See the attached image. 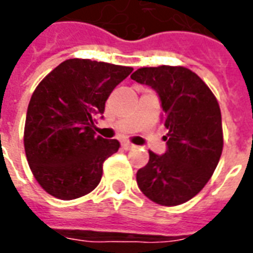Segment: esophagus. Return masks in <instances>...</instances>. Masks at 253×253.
<instances>
[{
  "instance_id": "34e87169",
  "label": "esophagus",
  "mask_w": 253,
  "mask_h": 253,
  "mask_svg": "<svg viewBox=\"0 0 253 253\" xmlns=\"http://www.w3.org/2000/svg\"><path fill=\"white\" fill-rule=\"evenodd\" d=\"M122 147L125 148V150H132V148L135 147L134 144L132 143H128V142H125V143L122 144Z\"/></svg>"
}]
</instances>
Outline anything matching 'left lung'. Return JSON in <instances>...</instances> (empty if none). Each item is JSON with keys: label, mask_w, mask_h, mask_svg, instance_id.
Wrapping results in <instances>:
<instances>
[{"label": "left lung", "mask_w": 253, "mask_h": 253, "mask_svg": "<svg viewBox=\"0 0 253 253\" xmlns=\"http://www.w3.org/2000/svg\"><path fill=\"white\" fill-rule=\"evenodd\" d=\"M159 94L167 128V151L136 172L140 191L154 203L173 207L198 195L216 169L223 151L221 113L203 80L183 66L140 67L131 75Z\"/></svg>", "instance_id": "1"}]
</instances>
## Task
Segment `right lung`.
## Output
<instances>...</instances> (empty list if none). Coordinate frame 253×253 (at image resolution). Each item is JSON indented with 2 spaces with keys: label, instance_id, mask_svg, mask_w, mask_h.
<instances>
[{
  "label": "right lung",
  "instance_id": "1",
  "mask_svg": "<svg viewBox=\"0 0 253 253\" xmlns=\"http://www.w3.org/2000/svg\"><path fill=\"white\" fill-rule=\"evenodd\" d=\"M132 67L71 58L40 82L28 106L24 146L29 167L54 198L87 195L101 182L103 162L119 150L117 139L95 135V115Z\"/></svg>",
  "mask_w": 253,
  "mask_h": 253
}]
</instances>
